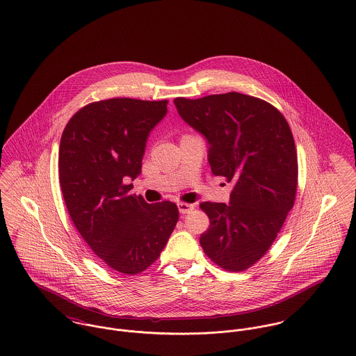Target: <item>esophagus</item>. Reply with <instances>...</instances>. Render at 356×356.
I'll return each mask as SVG.
<instances>
[{"mask_svg":"<svg viewBox=\"0 0 356 356\" xmlns=\"http://www.w3.org/2000/svg\"><path fill=\"white\" fill-rule=\"evenodd\" d=\"M177 207H179V211H180L181 214H188V213H191V211L194 210V204H191V203H184V202H180V203L177 204Z\"/></svg>","mask_w":356,"mask_h":356,"instance_id":"esophagus-1","label":"esophagus"}]
</instances>
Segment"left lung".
Listing matches in <instances>:
<instances>
[{
    "instance_id": "obj_1",
    "label": "left lung",
    "mask_w": 356,
    "mask_h": 356,
    "mask_svg": "<svg viewBox=\"0 0 356 356\" xmlns=\"http://www.w3.org/2000/svg\"><path fill=\"white\" fill-rule=\"evenodd\" d=\"M173 102L207 139L213 175L234 184L229 204L200 203L210 220L200 245L220 268L245 270L266 254L293 207L298 156L289 124L269 102L235 91Z\"/></svg>"
}]
</instances>
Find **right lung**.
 <instances>
[{"mask_svg":"<svg viewBox=\"0 0 356 356\" xmlns=\"http://www.w3.org/2000/svg\"><path fill=\"white\" fill-rule=\"evenodd\" d=\"M168 101L112 98L91 102L64 128L58 176L68 213L90 248L111 269L134 276L159 259L179 221L173 202L129 194L142 172L150 131Z\"/></svg>","mask_w":356,"mask_h":356,"instance_id":"1","label":"right lung"}]
</instances>
